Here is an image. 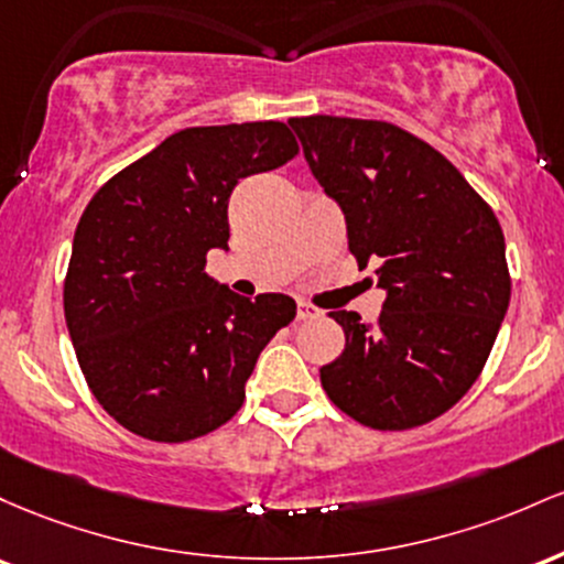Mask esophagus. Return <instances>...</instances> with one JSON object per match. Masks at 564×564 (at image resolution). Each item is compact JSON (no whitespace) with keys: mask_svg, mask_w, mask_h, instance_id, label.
Instances as JSON below:
<instances>
[{"mask_svg":"<svg viewBox=\"0 0 564 564\" xmlns=\"http://www.w3.org/2000/svg\"><path fill=\"white\" fill-rule=\"evenodd\" d=\"M322 312L316 306H312V303H306V301H299V319L301 322H306V319H316V316H319Z\"/></svg>","mask_w":564,"mask_h":564,"instance_id":"esophagus-1","label":"esophagus"}]
</instances>
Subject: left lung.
I'll use <instances>...</instances> for the list:
<instances>
[{
  "mask_svg": "<svg viewBox=\"0 0 564 564\" xmlns=\"http://www.w3.org/2000/svg\"><path fill=\"white\" fill-rule=\"evenodd\" d=\"M314 178L346 215L359 269L376 265V322L333 312L346 349L319 370L338 410L404 432L453 408L490 357L511 299L501 224L469 181L381 119L295 117Z\"/></svg>",
  "mask_w": 564,
  "mask_h": 564,
  "instance_id": "obj_1",
  "label": "left lung"
}]
</instances>
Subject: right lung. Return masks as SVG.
I'll list each match as a JSON object with an SVG mask.
<instances>
[{
    "mask_svg": "<svg viewBox=\"0 0 564 564\" xmlns=\"http://www.w3.org/2000/svg\"><path fill=\"white\" fill-rule=\"evenodd\" d=\"M299 154L284 122L186 128L95 192L74 234L63 312L87 386L119 426L188 442L237 415L276 330L282 293H231L207 274L229 248V197Z\"/></svg>",
    "mask_w": 564,
    "mask_h": 564,
    "instance_id": "obj_1",
    "label": "right lung"
}]
</instances>
